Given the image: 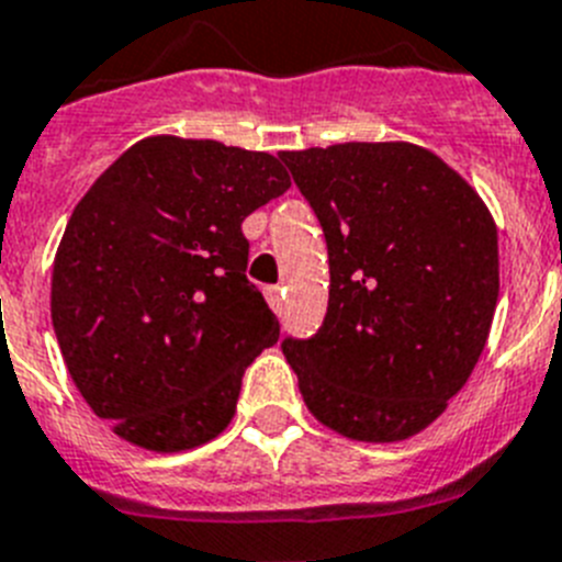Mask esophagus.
Listing matches in <instances>:
<instances>
[{"label":"esophagus","instance_id":"esophagus-1","mask_svg":"<svg viewBox=\"0 0 562 562\" xmlns=\"http://www.w3.org/2000/svg\"><path fill=\"white\" fill-rule=\"evenodd\" d=\"M266 300H268V305H271V308L280 314V311H282V288L280 285H268L266 288Z\"/></svg>","mask_w":562,"mask_h":562}]
</instances>
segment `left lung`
<instances>
[{"label":"left lung","instance_id":"obj_1","mask_svg":"<svg viewBox=\"0 0 562 562\" xmlns=\"http://www.w3.org/2000/svg\"><path fill=\"white\" fill-rule=\"evenodd\" d=\"M328 246V314L282 339L300 393L353 441L422 432L467 384L497 305V228L475 189L413 144L280 153Z\"/></svg>","mask_w":562,"mask_h":562}]
</instances>
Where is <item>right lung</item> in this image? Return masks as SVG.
I'll list each match as a JSON object with an SVG mask.
<instances>
[{"label":"right lung","mask_w":562,"mask_h":562,"mask_svg":"<svg viewBox=\"0 0 562 562\" xmlns=\"http://www.w3.org/2000/svg\"><path fill=\"white\" fill-rule=\"evenodd\" d=\"M288 187L274 155L158 135L81 198L53 262V330L115 436L180 452L228 427L243 373L280 339L243 221Z\"/></svg>","instance_id":"right-lung-1"}]
</instances>
